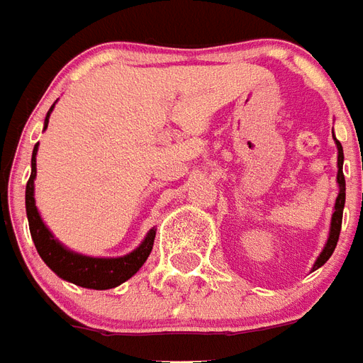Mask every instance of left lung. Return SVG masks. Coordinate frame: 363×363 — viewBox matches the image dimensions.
I'll return each instance as SVG.
<instances>
[{
  "instance_id": "1",
  "label": "left lung",
  "mask_w": 363,
  "mask_h": 363,
  "mask_svg": "<svg viewBox=\"0 0 363 363\" xmlns=\"http://www.w3.org/2000/svg\"><path fill=\"white\" fill-rule=\"evenodd\" d=\"M335 145H337V184H339V195H337V201H335L333 216H331V225H329V237H327V243L323 247V250L320 252V256L315 258L314 266H312V272L318 268H321L323 264L331 258L335 247H337V241H339L340 235V223H342V211H345V199H347V184H345V174H342V162H345V152H342V145L339 143V140L335 138Z\"/></svg>"
}]
</instances>
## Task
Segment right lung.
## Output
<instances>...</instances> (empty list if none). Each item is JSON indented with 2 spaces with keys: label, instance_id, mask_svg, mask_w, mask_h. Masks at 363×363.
I'll return each mask as SVG.
<instances>
[{
  "label": "right lung",
  "instance_id": "right-lung-1",
  "mask_svg": "<svg viewBox=\"0 0 363 363\" xmlns=\"http://www.w3.org/2000/svg\"><path fill=\"white\" fill-rule=\"evenodd\" d=\"M55 107V103H53ZM53 107L48 111L45 122H43V130H48L49 114ZM38 145H34L32 151V172H30V179L26 184V216H28L30 235L32 241L36 245L38 255L42 256V260L53 269L61 279L68 283H74L78 287L95 289V291H105V289L118 287L120 283L128 281L132 275L138 274V269L145 264L152 250L155 243V235L157 230L152 228L141 241L138 249L128 252L124 256H116V258H99V256H88L74 252L57 239L49 228L43 223L40 211L36 206V199H34V179H36V155Z\"/></svg>",
  "mask_w": 363,
  "mask_h": 363
}]
</instances>
